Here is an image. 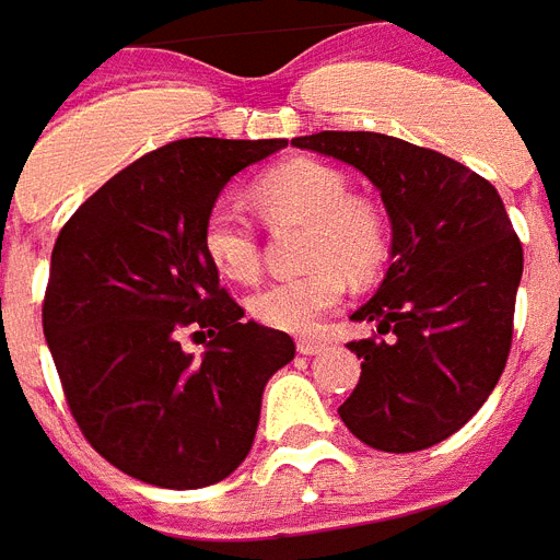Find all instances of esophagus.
<instances>
[{"instance_id":"obj_1","label":"esophagus","mask_w":560,"mask_h":560,"mask_svg":"<svg viewBox=\"0 0 560 560\" xmlns=\"http://www.w3.org/2000/svg\"><path fill=\"white\" fill-rule=\"evenodd\" d=\"M326 350V338H298V352L301 355H317Z\"/></svg>"}]
</instances>
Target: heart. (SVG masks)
<instances>
[{"instance_id": "b5f03b06", "label": "heart", "mask_w": 560, "mask_h": 560, "mask_svg": "<svg viewBox=\"0 0 560 560\" xmlns=\"http://www.w3.org/2000/svg\"><path fill=\"white\" fill-rule=\"evenodd\" d=\"M257 199L275 222H308L306 275L283 277L252 298L259 324L283 332H315L347 292V275L366 280L387 254L384 219L373 202L350 196L341 170L315 159L285 161L257 182ZM202 245L210 262L236 283H252L262 268L254 219L236 202H217L208 210Z\"/></svg>"}]
</instances>
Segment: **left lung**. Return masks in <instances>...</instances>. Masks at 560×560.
I'll return each mask as SVG.
<instances>
[{
	"label": "left lung",
	"mask_w": 560,
	"mask_h": 560,
	"mask_svg": "<svg viewBox=\"0 0 560 560\" xmlns=\"http://www.w3.org/2000/svg\"><path fill=\"white\" fill-rule=\"evenodd\" d=\"M294 147L361 170L393 225L390 268L352 312L361 378L338 407L358 440L410 454L448 440L489 399L512 350L523 248L503 199L459 161L382 132H315Z\"/></svg>",
	"instance_id": "obj_1"
}]
</instances>
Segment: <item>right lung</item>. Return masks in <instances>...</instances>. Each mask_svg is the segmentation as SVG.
Returning <instances> with one entry per match:
<instances>
[{
	"label": "right lung",
	"instance_id": "add662e5",
	"mask_svg": "<svg viewBox=\"0 0 560 560\" xmlns=\"http://www.w3.org/2000/svg\"><path fill=\"white\" fill-rule=\"evenodd\" d=\"M285 138H182L132 161L62 225L43 332L86 442L161 489H205L248 457L268 378L294 358L219 285L202 228L222 187ZM185 331L211 335L202 357Z\"/></svg>",
	"mask_w": 560,
	"mask_h": 560
}]
</instances>
